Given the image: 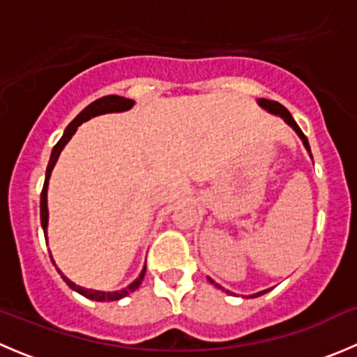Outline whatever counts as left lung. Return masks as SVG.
<instances>
[{
    "instance_id": "1",
    "label": "left lung",
    "mask_w": 357,
    "mask_h": 357,
    "mask_svg": "<svg viewBox=\"0 0 357 357\" xmlns=\"http://www.w3.org/2000/svg\"><path fill=\"white\" fill-rule=\"evenodd\" d=\"M257 103H259V105L262 107V109H264V110H268L269 114H273V115H280V117H282L283 121H285L287 124H289L290 128L294 129L295 132H297V136H298V138L302 139V143H304L305 150H307L309 157L312 158V155H311V149H309V142H307V138H305V135H304V132L301 131V128H298V126H297V122L294 121V117H291V114H290V112L287 110L285 107L282 105V103H278V102H273V100L259 98V100H257ZM208 282H211L212 285H214V287H218V289H222V287H221V285H218V283H215L214 280H211V278H208ZM222 290H225V289H222ZM269 290H271V289H269ZM269 290H262V291H257V294H252L250 297H259V295H264L266 291H269ZM226 294H229V290H226Z\"/></svg>"
}]
</instances>
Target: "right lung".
<instances>
[{
  "mask_svg": "<svg viewBox=\"0 0 357 357\" xmlns=\"http://www.w3.org/2000/svg\"><path fill=\"white\" fill-rule=\"evenodd\" d=\"M132 105H135V102H132V100L124 98V96H117V95H109V96H103V98L95 100V102L89 103V105L86 107V109L82 110L81 114H79L77 117H75L74 121H72L70 124L67 126L66 131H63V136L60 138V142L56 143L55 146H53L52 157H50L48 167H46L45 185H43V192H41V226H43V231H45V238L46 240H48V235H46V233H48V183H50V176H52L53 167H55V164H56V160H59L60 153H62L63 146H66L67 143L70 142V138L74 136V132L77 131V128L82 124V122L89 121V119L96 117V115L112 114V112H126V110L131 109ZM50 257H52V255H50ZM52 262L55 264L53 257H52ZM56 271L62 275L63 282H66L72 290H75L77 294L84 295L86 298H91V301H96V302H112V301H119V298L126 297V295H129L131 291H135L139 285H142L143 278H145L146 266H143L142 273H139V276L135 280V282L129 283L126 289L115 290V291H102V290L84 289V287H79V285H75L74 282H70V280H68L67 276L63 275V273L60 271L59 268H56Z\"/></svg>",
  "mask_w": 357,
  "mask_h": 357,
  "instance_id": "obj_1",
  "label": "right lung"
}]
</instances>
